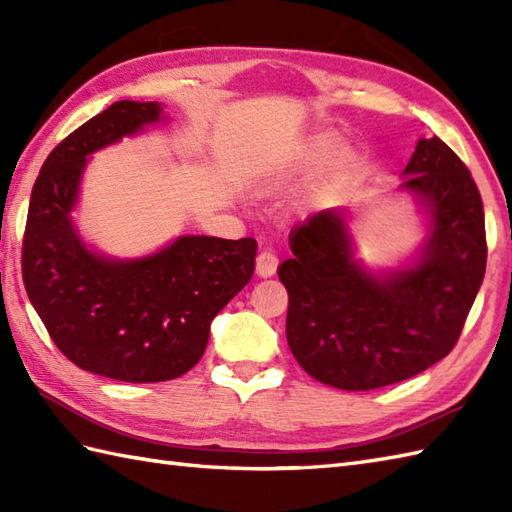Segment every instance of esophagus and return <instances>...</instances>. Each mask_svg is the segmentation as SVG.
Wrapping results in <instances>:
<instances>
[{
  "label": "esophagus",
  "mask_w": 512,
  "mask_h": 512,
  "mask_svg": "<svg viewBox=\"0 0 512 512\" xmlns=\"http://www.w3.org/2000/svg\"><path fill=\"white\" fill-rule=\"evenodd\" d=\"M277 266H279V259H277V255L270 248L262 250V253L257 255V275L259 277L275 275L277 273Z\"/></svg>",
  "instance_id": "esophagus-1"
}]
</instances>
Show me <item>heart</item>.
<instances>
[{"mask_svg":"<svg viewBox=\"0 0 512 512\" xmlns=\"http://www.w3.org/2000/svg\"><path fill=\"white\" fill-rule=\"evenodd\" d=\"M334 151V140L332 138H317L312 140L310 143V149H308V156L312 162H321L328 158Z\"/></svg>","mask_w":512,"mask_h":512,"instance_id":"heart-1","label":"heart"}]
</instances>
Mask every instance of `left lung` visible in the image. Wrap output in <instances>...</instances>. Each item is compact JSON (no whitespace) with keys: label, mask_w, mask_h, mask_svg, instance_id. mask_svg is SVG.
<instances>
[{"label":"left lung","mask_w":512,"mask_h":512,"mask_svg":"<svg viewBox=\"0 0 512 512\" xmlns=\"http://www.w3.org/2000/svg\"><path fill=\"white\" fill-rule=\"evenodd\" d=\"M402 191L427 204L418 262L374 275L354 259L343 209H325L290 233L277 275L288 290L292 356L319 383L367 391L438 363L458 343L486 270L484 204L471 171L438 136L420 138Z\"/></svg>","instance_id":"left-lung-1"}]
</instances>
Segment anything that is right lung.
I'll return each mask as SVG.
<instances>
[{
  "label": "right lung",
  "instance_id": "add662e5",
  "mask_svg": "<svg viewBox=\"0 0 512 512\" xmlns=\"http://www.w3.org/2000/svg\"><path fill=\"white\" fill-rule=\"evenodd\" d=\"M158 103L118 101L61 140L32 187L21 275L61 354L85 372L160 383L200 361L215 314L255 270L253 237L184 235L143 259H107L72 224L81 173L96 149L158 123Z\"/></svg>",
  "mask_w": 512,
  "mask_h": 512
}]
</instances>
